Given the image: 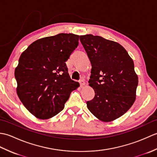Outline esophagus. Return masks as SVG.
Wrapping results in <instances>:
<instances>
[{"label": "esophagus", "instance_id": "34e87169", "mask_svg": "<svg viewBox=\"0 0 157 157\" xmlns=\"http://www.w3.org/2000/svg\"><path fill=\"white\" fill-rule=\"evenodd\" d=\"M79 85H80L81 86H83L84 85H85V82H84V81H83V80H80L79 82Z\"/></svg>", "mask_w": 157, "mask_h": 157}]
</instances>
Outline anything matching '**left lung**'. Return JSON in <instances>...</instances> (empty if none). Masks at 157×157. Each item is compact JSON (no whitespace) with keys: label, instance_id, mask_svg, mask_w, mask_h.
<instances>
[{"label":"left lung","instance_id":"obj_1","mask_svg":"<svg viewBox=\"0 0 157 157\" xmlns=\"http://www.w3.org/2000/svg\"><path fill=\"white\" fill-rule=\"evenodd\" d=\"M79 40L91 63L88 83L95 92L87 107L102 121L117 119L136 100L138 78L134 61L117 42L92 34L80 36Z\"/></svg>","mask_w":157,"mask_h":157}]
</instances>
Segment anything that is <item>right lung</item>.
Returning a JSON list of instances; mask_svg holds the SVG:
<instances>
[{"label": "right lung", "instance_id": "obj_1", "mask_svg": "<svg viewBox=\"0 0 157 157\" xmlns=\"http://www.w3.org/2000/svg\"><path fill=\"white\" fill-rule=\"evenodd\" d=\"M79 37L61 33L39 39L20 56L15 71L17 93L36 117L46 119L58 114L79 86L70 78L65 63L78 47Z\"/></svg>", "mask_w": 157, "mask_h": 157}]
</instances>
